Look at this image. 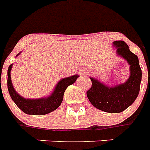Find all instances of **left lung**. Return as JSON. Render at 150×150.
I'll return each mask as SVG.
<instances>
[{
    "mask_svg": "<svg viewBox=\"0 0 150 150\" xmlns=\"http://www.w3.org/2000/svg\"><path fill=\"white\" fill-rule=\"evenodd\" d=\"M113 45L116 52L130 64V76L123 84L108 87L100 81L90 78L92 86L86 94L88 100L96 108L105 112L119 113L126 109L134 103L140 89L142 70L138 57L129 48L123 41H115Z\"/></svg>",
    "mask_w": 150,
    "mask_h": 150,
    "instance_id": "obj_1",
    "label": "left lung"
}]
</instances>
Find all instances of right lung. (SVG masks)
<instances>
[{
	"label": "right lung",
	"mask_w": 150,
	"mask_h": 150,
	"mask_svg": "<svg viewBox=\"0 0 150 150\" xmlns=\"http://www.w3.org/2000/svg\"><path fill=\"white\" fill-rule=\"evenodd\" d=\"M18 54H17V56ZM12 65H13L12 64H10L8 70V92L12 100L15 103L17 106L24 113L28 115H45L58 109L63 100V96L65 89L68 88V86L72 85L79 77V75H75L71 77L62 79L61 81H58L54 92H52V94L49 97L37 98V99H29V98H23L20 95L18 94L12 86L11 79V70Z\"/></svg>",
	"instance_id": "1"
}]
</instances>
